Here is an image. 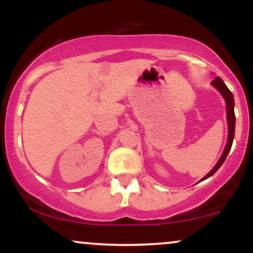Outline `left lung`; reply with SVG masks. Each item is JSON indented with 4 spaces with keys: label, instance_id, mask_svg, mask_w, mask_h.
I'll use <instances>...</instances> for the list:
<instances>
[{
    "label": "left lung",
    "instance_id": "8db88e82",
    "mask_svg": "<svg viewBox=\"0 0 253 253\" xmlns=\"http://www.w3.org/2000/svg\"><path fill=\"white\" fill-rule=\"evenodd\" d=\"M211 84H213V85L215 86V88L219 90L220 92H221L223 98H225V101H226V109H227V123H228V139H227V144H226V147H225V150H223L221 157H220L219 162H217L215 167L211 170V172L207 173V175L203 177L202 179H206V178H208V177H211V175H214V173L217 171V169L221 167L223 162H225L226 157H227L229 150H231V147H232V143H233L234 128H236V115H234L233 95H232V92L229 91V89L226 86V84L223 83V81L220 77L214 78V81L211 82Z\"/></svg>",
    "mask_w": 253,
    "mask_h": 253
}]
</instances>
